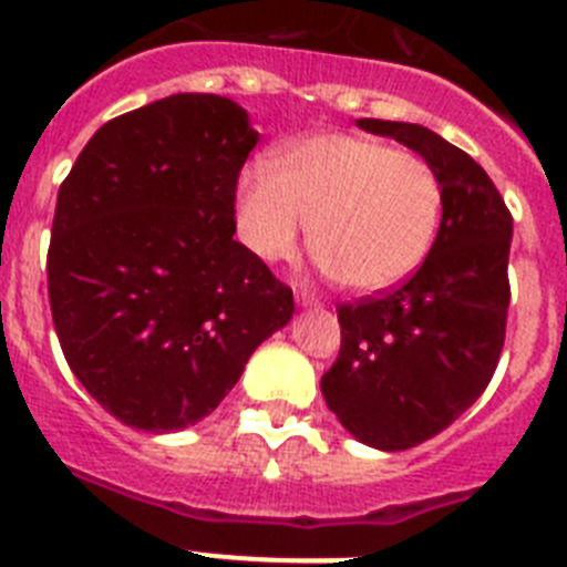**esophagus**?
<instances>
[{
  "label": "esophagus",
  "mask_w": 567,
  "mask_h": 567,
  "mask_svg": "<svg viewBox=\"0 0 567 567\" xmlns=\"http://www.w3.org/2000/svg\"><path fill=\"white\" fill-rule=\"evenodd\" d=\"M295 300H298V307H303V309H318L320 307V300L315 298L312 292H307V289L295 292Z\"/></svg>",
  "instance_id": "esophagus-1"
}]
</instances>
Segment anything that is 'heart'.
Returning a JSON list of instances; mask_svg holds the SVG:
<instances>
[{"mask_svg":"<svg viewBox=\"0 0 567 567\" xmlns=\"http://www.w3.org/2000/svg\"><path fill=\"white\" fill-rule=\"evenodd\" d=\"M443 215V184L423 155L352 133L289 144L238 178L235 221L260 260L312 249L340 287L383 292L420 267Z\"/></svg>","mask_w":567,"mask_h":567,"instance_id":"1","label":"heart"}]
</instances>
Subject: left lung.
<instances>
[{
    "mask_svg": "<svg viewBox=\"0 0 567 567\" xmlns=\"http://www.w3.org/2000/svg\"><path fill=\"white\" fill-rule=\"evenodd\" d=\"M412 147L443 184L437 238L400 287L340 303V352L320 392L365 445L403 452L434 437L494 378L508 320L511 213L485 169L429 127L360 118Z\"/></svg>",
    "mask_w": 567,
    "mask_h": 567,
    "instance_id": "8db88e82",
    "label": "left lung"
}]
</instances>
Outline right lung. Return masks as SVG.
<instances>
[{
	"label": "right lung",
	"mask_w": 567,
	"mask_h": 567,
	"mask_svg": "<svg viewBox=\"0 0 567 567\" xmlns=\"http://www.w3.org/2000/svg\"><path fill=\"white\" fill-rule=\"evenodd\" d=\"M255 144L233 99L175 93L102 124L59 187L53 327L79 383L130 429L207 417L292 318V289L233 238Z\"/></svg>",
	"instance_id": "obj_1"
}]
</instances>
